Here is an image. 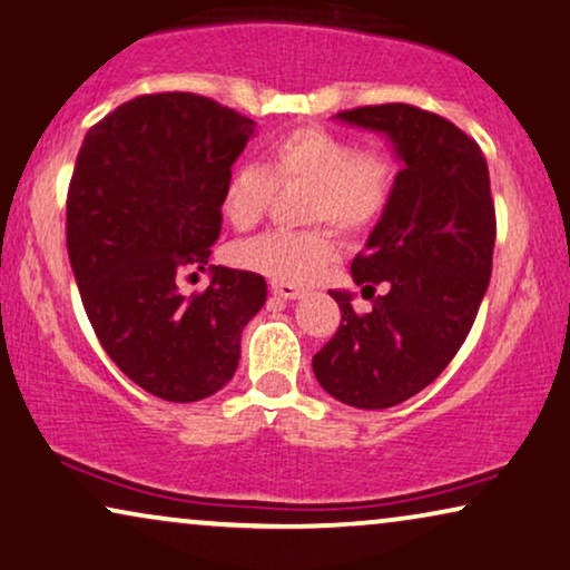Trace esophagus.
Instances as JSON below:
<instances>
[{"instance_id": "esophagus-1", "label": "esophagus", "mask_w": 570, "mask_h": 570, "mask_svg": "<svg viewBox=\"0 0 570 570\" xmlns=\"http://www.w3.org/2000/svg\"><path fill=\"white\" fill-rule=\"evenodd\" d=\"M271 292H274L276 296H282V299H299V296H304L299 286L282 284V282H271Z\"/></svg>"}]
</instances>
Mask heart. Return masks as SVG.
I'll return each instance as SVG.
<instances>
[{"instance_id": "heart-1", "label": "heart", "mask_w": 570, "mask_h": 570, "mask_svg": "<svg viewBox=\"0 0 570 570\" xmlns=\"http://www.w3.org/2000/svg\"><path fill=\"white\" fill-rule=\"evenodd\" d=\"M307 184L304 219H327L343 233H361L384 215L394 191V164L379 150H358L343 135L296 127L266 148L263 166H237L227 176L219 209L237 230H248L268 207L274 184ZM335 258L325 230H271L235 248L243 268L282 284H307Z\"/></svg>"}]
</instances>
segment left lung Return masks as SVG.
I'll use <instances>...</instances> for the list:
<instances>
[{"label": "left lung", "mask_w": 570, "mask_h": 570, "mask_svg": "<svg viewBox=\"0 0 570 570\" xmlns=\"http://www.w3.org/2000/svg\"><path fill=\"white\" fill-rule=\"evenodd\" d=\"M337 122L384 135L402 171L351 266L373 302L333 288L343 320L312 358L320 386L358 410H386L430 386L471 333L491 278L494 202L481 148L445 117L412 105L347 109ZM387 284L384 297L372 286Z\"/></svg>", "instance_id": "obj_1"}]
</instances>
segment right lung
I'll use <instances>...</instances> for the list:
<instances>
[{"label":"right lung","instance_id":"1","mask_svg":"<svg viewBox=\"0 0 570 570\" xmlns=\"http://www.w3.org/2000/svg\"><path fill=\"white\" fill-rule=\"evenodd\" d=\"M256 122L189 91L125 101L81 142L66 243L83 309L127 379L166 402H199L233 379L266 278L209 266L223 189ZM210 271L204 295L180 278Z\"/></svg>","mask_w":570,"mask_h":570}]
</instances>
